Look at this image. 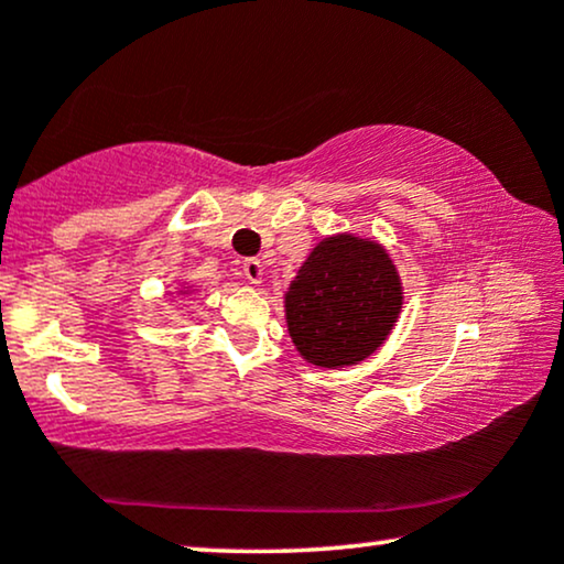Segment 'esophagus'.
Listing matches in <instances>:
<instances>
[{
    "label": "esophagus",
    "instance_id": "1",
    "mask_svg": "<svg viewBox=\"0 0 564 564\" xmlns=\"http://www.w3.org/2000/svg\"><path fill=\"white\" fill-rule=\"evenodd\" d=\"M243 274L251 284H261V282H264V264H261L259 259H246L243 261Z\"/></svg>",
    "mask_w": 564,
    "mask_h": 564
}]
</instances>
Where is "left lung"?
Returning a JSON list of instances; mask_svg holds the SVG:
<instances>
[{
	"mask_svg": "<svg viewBox=\"0 0 564 564\" xmlns=\"http://www.w3.org/2000/svg\"><path fill=\"white\" fill-rule=\"evenodd\" d=\"M403 280L380 241L321 238L284 292L288 334L307 365L354 367L380 349L403 311Z\"/></svg>",
	"mask_w": 564,
	"mask_h": 564,
	"instance_id": "8db88e82",
	"label": "left lung"
}]
</instances>
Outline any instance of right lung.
<instances>
[{
    "instance_id": "add662e5",
    "label": "right lung",
    "mask_w": 564,
    "mask_h": 564,
    "mask_svg": "<svg viewBox=\"0 0 564 564\" xmlns=\"http://www.w3.org/2000/svg\"><path fill=\"white\" fill-rule=\"evenodd\" d=\"M192 290H195V284H187V282H182L180 288H176V297H180V295H189Z\"/></svg>"
}]
</instances>
